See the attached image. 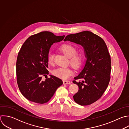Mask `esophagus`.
Segmentation results:
<instances>
[{
  "instance_id": "1",
  "label": "esophagus",
  "mask_w": 129,
  "mask_h": 129,
  "mask_svg": "<svg viewBox=\"0 0 129 129\" xmlns=\"http://www.w3.org/2000/svg\"><path fill=\"white\" fill-rule=\"evenodd\" d=\"M71 82L70 81H66V80H64L63 81V84L64 85H66V84H71Z\"/></svg>"
}]
</instances>
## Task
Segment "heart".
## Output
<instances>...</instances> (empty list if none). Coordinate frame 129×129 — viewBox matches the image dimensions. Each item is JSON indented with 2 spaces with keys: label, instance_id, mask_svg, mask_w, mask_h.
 Masks as SVG:
<instances>
[{
  "label": "heart",
  "instance_id": "1",
  "mask_svg": "<svg viewBox=\"0 0 129 129\" xmlns=\"http://www.w3.org/2000/svg\"><path fill=\"white\" fill-rule=\"evenodd\" d=\"M60 50L69 58L71 64L76 69L80 68L84 62V54L81 52H77L76 47L71 44H64L60 48ZM47 60L49 64H53L54 62V54L49 52L47 55ZM54 76L66 80L70 77L73 74V70L70 68H58L52 71Z\"/></svg>",
  "mask_w": 129,
  "mask_h": 129
}]
</instances>
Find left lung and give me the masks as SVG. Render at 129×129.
<instances>
[{"label": "left lung", "instance_id": "left-lung-1", "mask_svg": "<svg viewBox=\"0 0 129 129\" xmlns=\"http://www.w3.org/2000/svg\"><path fill=\"white\" fill-rule=\"evenodd\" d=\"M64 41L84 48L87 59L84 69L73 81L79 87L73 98L81 105H90L101 98L109 83L111 67L107 47L100 37L87 31L68 35Z\"/></svg>", "mask_w": 129, "mask_h": 129}]
</instances>
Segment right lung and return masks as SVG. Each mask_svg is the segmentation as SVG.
I'll return each mask as SVG.
<instances>
[{
	"instance_id": "add662e5",
	"label": "right lung",
	"mask_w": 129,
	"mask_h": 129,
	"mask_svg": "<svg viewBox=\"0 0 129 129\" xmlns=\"http://www.w3.org/2000/svg\"><path fill=\"white\" fill-rule=\"evenodd\" d=\"M64 37L44 31L31 36L23 44L16 63L17 81L21 93L29 101L39 104L47 102L63 84L55 76L47 78V55L51 46ZM43 76L47 77L44 81L42 79Z\"/></svg>"
}]
</instances>
